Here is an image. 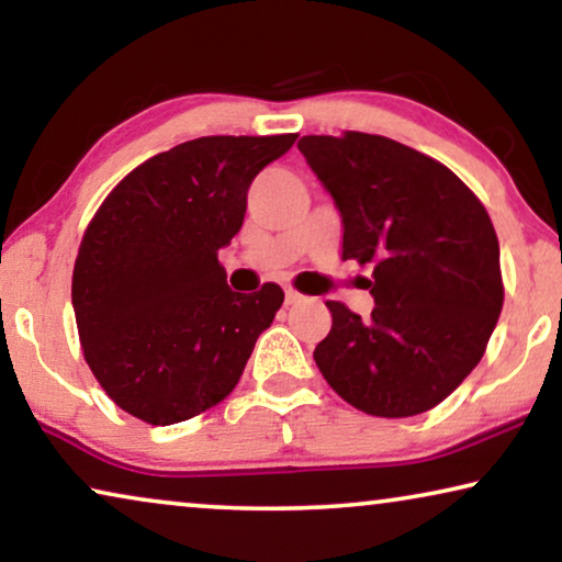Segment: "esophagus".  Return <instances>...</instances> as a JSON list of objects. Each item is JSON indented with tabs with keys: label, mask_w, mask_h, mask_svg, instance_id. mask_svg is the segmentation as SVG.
<instances>
[{
	"label": "esophagus",
	"mask_w": 562,
	"mask_h": 562,
	"mask_svg": "<svg viewBox=\"0 0 562 562\" xmlns=\"http://www.w3.org/2000/svg\"><path fill=\"white\" fill-rule=\"evenodd\" d=\"M302 294H299V291H294V289H286V296H283V302H286V306H294V304H299L302 302Z\"/></svg>",
	"instance_id": "esophagus-1"
}]
</instances>
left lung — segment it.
<instances>
[{
	"mask_svg": "<svg viewBox=\"0 0 562 562\" xmlns=\"http://www.w3.org/2000/svg\"><path fill=\"white\" fill-rule=\"evenodd\" d=\"M299 150L340 210L342 258L373 263L371 317L327 302L317 368L373 417L432 409L479 366L502 314L486 206L448 166L391 137L304 135Z\"/></svg>",
	"mask_w": 562,
	"mask_h": 562,
	"instance_id": "1",
	"label": "left lung"
}]
</instances>
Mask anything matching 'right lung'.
Instances as JSON below:
<instances>
[{"label": "right lung", "mask_w": 562, "mask_h": 562, "mask_svg": "<svg viewBox=\"0 0 562 562\" xmlns=\"http://www.w3.org/2000/svg\"><path fill=\"white\" fill-rule=\"evenodd\" d=\"M296 135H210L158 153L110 191L74 266L83 358L120 409L176 425L237 386L283 304L279 283L237 294L217 250L240 233L248 189Z\"/></svg>", "instance_id": "obj_1"}]
</instances>
